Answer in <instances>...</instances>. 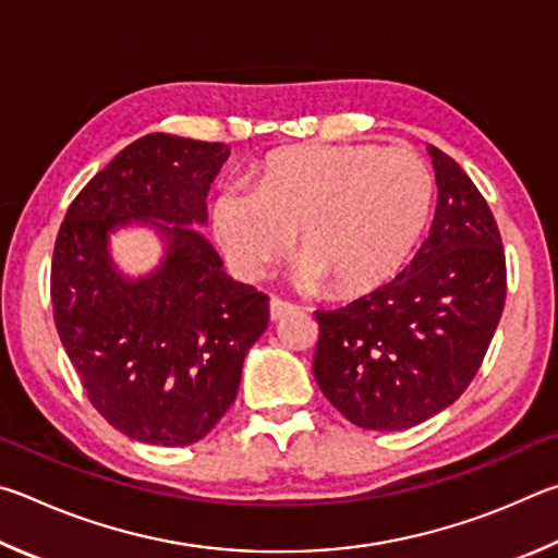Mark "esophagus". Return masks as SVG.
I'll use <instances>...</instances> for the list:
<instances>
[{"label": "esophagus", "instance_id": "obj_1", "mask_svg": "<svg viewBox=\"0 0 558 558\" xmlns=\"http://www.w3.org/2000/svg\"><path fill=\"white\" fill-rule=\"evenodd\" d=\"M294 308L296 306L291 304V301H287V299L271 296V301H269V316H271V320H281L287 314H291V311H294Z\"/></svg>", "mask_w": 558, "mask_h": 558}]
</instances>
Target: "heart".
<instances>
[{"label": "heart", "mask_w": 558, "mask_h": 558, "mask_svg": "<svg viewBox=\"0 0 558 558\" xmlns=\"http://www.w3.org/2000/svg\"><path fill=\"white\" fill-rule=\"evenodd\" d=\"M432 205L434 175L402 146H291L259 163L254 191L225 189L213 222L244 277H262L299 232L301 281L355 296L395 277Z\"/></svg>", "instance_id": "obj_1"}]
</instances>
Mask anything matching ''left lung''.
Segmentation results:
<instances>
[{
	"instance_id": "obj_1",
	"label": "left lung",
	"mask_w": 558,
	"mask_h": 558,
	"mask_svg": "<svg viewBox=\"0 0 558 558\" xmlns=\"http://www.w3.org/2000/svg\"><path fill=\"white\" fill-rule=\"evenodd\" d=\"M438 203L422 250L397 277L316 311L314 375L348 422L399 432L451 407L500 324L507 267L495 215L451 156L428 146Z\"/></svg>"
}]
</instances>
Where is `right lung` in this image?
<instances>
[{
    "label": "right lung",
    "mask_w": 558,
    "mask_h": 558,
    "mask_svg": "<svg viewBox=\"0 0 558 558\" xmlns=\"http://www.w3.org/2000/svg\"><path fill=\"white\" fill-rule=\"evenodd\" d=\"M228 156L220 142L146 134L75 195L58 230V336L90 404L142 444L208 436L238 397L244 355L269 326V296L228 277L213 244L189 228L208 218L205 198ZM132 219L170 238L162 267L136 282L117 275L106 254V232Z\"/></svg>",
    "instance_id": "obj_1"
}]
</instances>
